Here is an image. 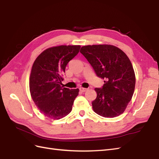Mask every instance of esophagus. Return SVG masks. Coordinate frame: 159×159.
<instances>
[{"label": "esophagus", "instance_id": "esophagus-1", "mask_svg": "<svg viewBox=\"0 0 159 159\" xmlns=\"http://www.w3.org/2000/svg\"><path fill=\"white\" fill-rule=\"evenodd\" d=\"M79 90H80V92L84 93V92H85V91H87V89H85V88L80 87V88L79 89Z\"/></svg>", "mask_w": 159, "mask_h": 159}]
</instances>
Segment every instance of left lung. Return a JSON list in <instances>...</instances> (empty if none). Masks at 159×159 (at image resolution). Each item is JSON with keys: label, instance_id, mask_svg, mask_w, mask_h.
Segmentation results:
<instances>
[{"label": "left lung", "instance_id": "left-lung-1", "mask_svg": "<svg viewBox=\"0 0 159 159\" xmlns=\"http://www.w3.org/2000/svg\"><path fill=\"white\" fill-rule=\"evenodd\" d=\"M80 53L87 58L97 75L105 80L101 88H95L93 111L100 116L114 118L121 115L133 97L135 75L126 54L112 45H88Z\"/></svg>", "mask_w": 159, "mask_h": 159}]
</instances>
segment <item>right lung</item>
<instances>
[{
    "instance_id": "1",
    "label": "right lung",
    "mask_w": 159,
    "mask_h": 159,
    "mask_svg": "<svg viewBox=\"0 0 159 159\" xmlns=\"http://www.w3.org/2000/svg\"><path fill=\"white\" fill-rule=\"evenodd\" d=\"M80 48L79 45L49 48L34 62L29 80L30 94L40 111L50 119H60L72 111L79 90L69 89L61 84L67 64Z\"/></svg>"
}]
</instances>
